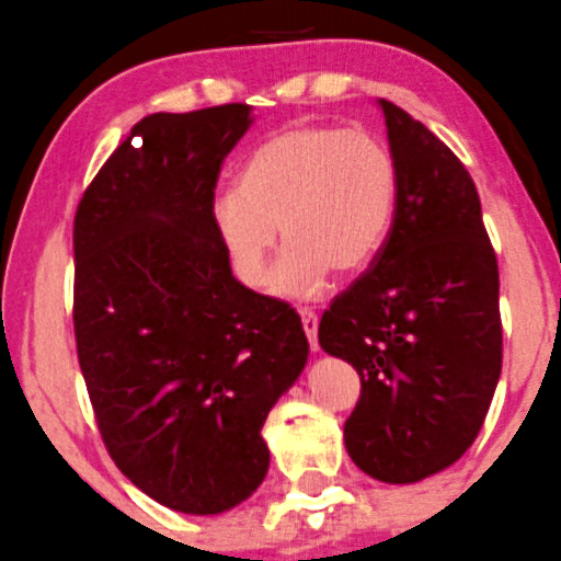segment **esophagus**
Instances as JSON below:
<instances>
[{"label": "esophagus", "instance_id": "esophagus-1", "mask_svg": "<svg viewBox=\"0 0 561 561\" xmlns=\"http://www.w3.org/2000/svg\"><path fill=\"white\" fill-rule=\"evenodd\" d=\"M300 322H304V333H306V339H309L311 350L317 352V330H320V317H317L311 309H300Z\"/></svg>", "mask_w": 561, "mask_h": 561}]
</instances>
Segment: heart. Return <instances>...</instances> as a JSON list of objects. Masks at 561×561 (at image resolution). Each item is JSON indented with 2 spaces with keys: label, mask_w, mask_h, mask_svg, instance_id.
<instances>
[{
  "label": "heart",
  "mask_w": 561,
  "mask_h": 561,
  "mask_svg": "<svg viewBox=\"0 0 561 561\" xmlns=\"http://www.w3.org/2000/svg\"><path fill=\"white\" fill-rule=\"evenodd\" d=\"M400 180L381 139L341 126H298L265 139L241 167L236 191L211 202V226L236 279L282 298H311L330 271L357 274L385 247L398 215Z\"/></svg>",
  "instance_id": "heart-1"
}]
</instances>
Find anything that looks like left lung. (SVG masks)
Here are the masks:
<instances>
[{
    "mask_svg": "<svg viewBox=\"0 0 561 561\" xmlns=\"http://www.w3.org/2000/svg\"><path fill=\"white\" fill-rule=\"evenodd\" d=\"M400 180L370 268L330 304L320 346L359 374L346 451L370 479L416 483L479 435L503 368L497 257L468 169L427 126L379 99Z\"/></svg>",
    "mask_w": 561,
    "mask_h": 561,
    "instance_id": "1",
    "label": "left lung"
}]
</instances>
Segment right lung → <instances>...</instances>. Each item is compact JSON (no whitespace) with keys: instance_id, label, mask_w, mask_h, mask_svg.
Returning a JSON list of instances; mask_svg holds the SVG:
<instances>
[{"instance_id":"add662e5","label":"right lung","mask_w":561,"mask_h":561,"mask_svg":"<svg viewBox=\"0 0 561 561\" xmlns=\"http://www.w3.org/2000/svg\"><path fill=\"white\" fill-rule=\"evenodd\" d=\"M250 126V104L141 117L75 215V339L99 433L180 514H222L261 486L263 422L309 357L296 309L241 285L211 226Z\"/></svg>"}]
</instances>
